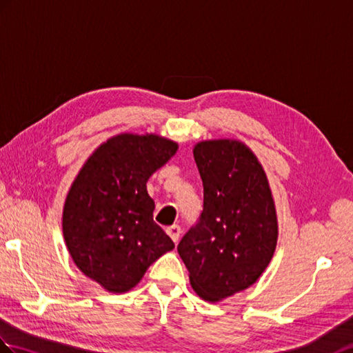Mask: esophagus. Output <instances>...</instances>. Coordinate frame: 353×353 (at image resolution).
I'll return each instance as SVG.
<instances>
[{"mask_svg":"<svg viewBox=\"0 0 353 353\" xmlns=\"http://www.w3.org/2000/svg\"><path fill=\"white\" fill-rule=\"evenodd\" d=\"M180 233H182V230H180L179 225H171V227L167 228V234H168V236L171 237V239H173L176 243H177V241H179Z\"/></svg>","mask_w":353,"mask_h":353,"instance_id":"esophagus-1","label":"esophagus"}]
</instances>
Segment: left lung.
I'll return each instance as SVG.
<instances>
[{
    "mask_svg": "<svg viewBox=\"0 0 353 353\" xmlns=\"http://www.w3.org/2000/svg\"><path fill=\"white\" fill-rule=\"evenodd\" d=\"M194 159L203 180V212L177 251L195 293L218 302L265 272L276 247V210L265 170L243 143L200 141Z\"/></svg>",
    "mask_w": 353,
    "mask_h": 353,
    "instance_id": "left-lung-1",
    "label": "left lung"
}]
</instances>
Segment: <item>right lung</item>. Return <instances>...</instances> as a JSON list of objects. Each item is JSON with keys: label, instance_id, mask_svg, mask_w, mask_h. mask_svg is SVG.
I'll use <instances>...</instances> for the list:
<instances>
[{"label": "right lung", "instance_id": "right-lung-1", "mask_svg": "<svg viewBox=\"0 0 353 353\" xmlns=\"http://www.w3.org/2000/svg\"><path fill=\"white\" fill-rule=\"evenodd\" d=\"M177 149L154 134H120L97 147L73 180L63 209L65 247L81 272L105 290L135 288L174 248L153 221L145 183Z\"/></svg>", "mask_w": 353, "mask_h": 353}]
</instances>
